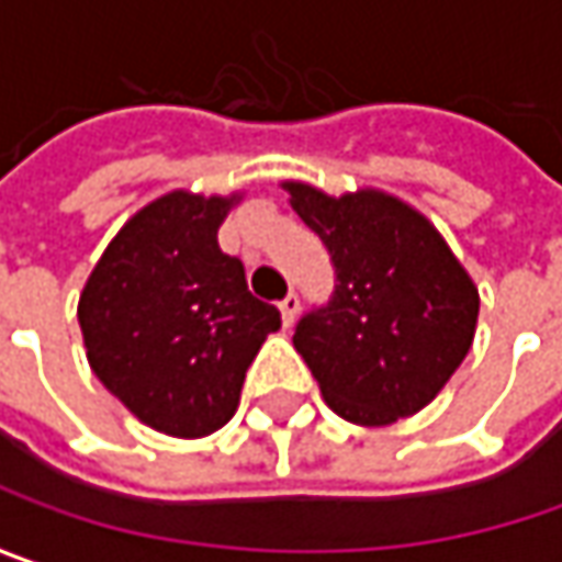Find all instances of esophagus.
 Wrapping results in <instances>:
<instances>
[{"mask_svg":"<svg viewBox=\"0 0 562 562\" xmlns=\"http://www.w3.org/2000/svg\"><path fill=\"white\" fill-rule=\"evenodd\" d=\"M299 307H302V302H299V295H295V292H289V295L282 299L280 314H282V324H285V327H292V324H295V317H299Z\"/></svg>","mask_w":562,"mask_h":562,"instance_id":"esophagus-1","label":"esophagus"}]
</instances>
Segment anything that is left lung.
I'll list each match as a JSON object with an SVG mask.
<instances>
[{
	"label": "left lung",
	"instance_id": "obj_1",
	"mask_svg": "<svg viewBox=\"0 0 562 562\" xmlns=\"http://www.w3.org/2000/svg\"><path fill=\"white\" fill-rule=\"evenodd\" d=\"M282 188L336 270L329 302L307 311L292 336L327 405L364 427L422 412L472 349V277L427 216L393 194Z\"/></svg>",
	"mask_w": 562,
	"mask_h": 562
}]
</instances>
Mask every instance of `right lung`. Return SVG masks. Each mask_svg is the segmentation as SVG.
I'll return each instance as SVG.
<instances>
[{"instance_id":"obj_1","label":"right lung","mask_w":562,"mask_h":562,"mask_svg":"<svg viewBox=\"0 0 562 562\" xmlns=\"http://www.w3.org/2000/svg\"><path fill=\"white\" fill-rule=\"evenodd\" d=\"M233 198L169 191L137 210L97 260L78 302L87 361L147 427L207 437L238 408L245 371L280 311L248 292L216 233Z\"/></svg>"}]
</instances>
